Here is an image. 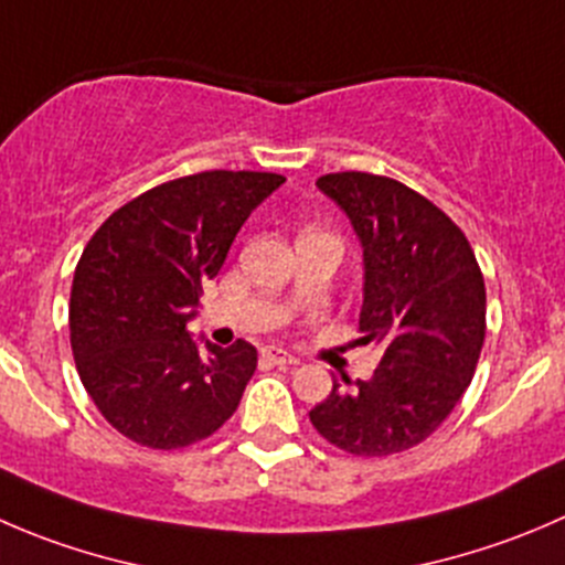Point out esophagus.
Here are the masks:
<instances>
[{
	"label": "esophagus",
	"mask_w": 565,
	"mask_h": 565,
	"mask_svg": "<svg viewBox=\"0 0 565 565\" xmlns=\"http://www.w3.org/2000/svg\"><path fill=\"white\" fill-rule=\"evenodd\" d=\"M262 359H265V361H270V364H276V366H289V364H298V359H295V355L289 353V350H284V348H276V344H270V348H265V350H262Z\"/></svg>",
	"instance_id": "esophagus-1"
}]
</instances>
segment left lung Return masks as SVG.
I'll return each mask as SVG.
<instances>
[{
	"mask_svg": "<svg viewBox=\"0 0 565 565\" xmlns=\"http://www.w3.org/2000/svg\"><path fill=\"white\" fill-rule=\"evenodd\" d=\"M317 188L361 239L359 331L383 355L370 381H333L309 419L350 456H394L428 439L472 383L486 339L483 273L461 228L403 182L344 171Z\"/></svg>",
	"mask_w": 565,
	"mask_h": 565,
	"instance_id": "obj_1",
	"label": "left lung"
}]
</instances>
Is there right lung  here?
Returning <instances> with one entry per match:
<instances>
[{"mask_svg": "<svg viewBox=\"0 0 565 565\" xmlns=\"http://www.w3.org/2000/svg\"><path fill=\"white\" fill-rule=\"evenodd\" d=\"M278 173L204 171L146 190L98 226L74 270L68 306L76 372L118 434L151 450H182L237 411L256 348L188 331L206 278H215Z\"/></svg>", "mask_w": 565, "mask_h": 565, "instance_id": "obj_1", "label": "right lung"}]
</instances>
